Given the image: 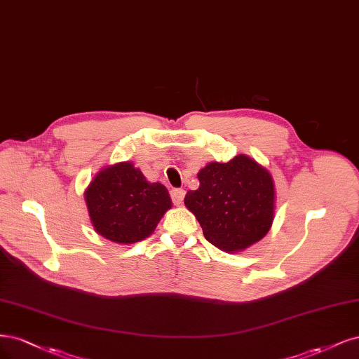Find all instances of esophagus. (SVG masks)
I'll return each mask as SVG.
<instances>
[{"mask_svg":"<svg viewBox=\"0 0 359 359\" xmlns=\"http://www.w3.org/2000/svg\"><path fill=\"white\" fill-rule=\"evenodd\" d=\"M170 195H171L172 203H175L176 205H180L184 198V191L183 189H171Z\"/></svg>","mask_w":359,"mask_h":359,"instance_id":"esophagus-1","label":"esophagus"}]
</instances>
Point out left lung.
Returning a JSON list of instances; mask_svg holds the SVG:
<instances>
[{
  "instance_id": "left-lung-1",
  "label": "left lung",
  "mask_w": 359,
  "mask_h": 359,
  "mask_svg": "<svg viewBox=\"0 0 359 359\" xmlns=\"http://www.w3.org/2000/svg\"><path fill=\"white\" fill-rule=\"evenodd\" d=\"M200 188L188 191L184 205L217 249L245 250L269 233L274 219L276 191L267 168L246 155L200 170Z\"/></svg>"
}]
</instances>
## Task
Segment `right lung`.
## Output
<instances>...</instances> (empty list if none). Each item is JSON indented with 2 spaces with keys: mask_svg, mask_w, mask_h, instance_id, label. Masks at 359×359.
Instances as JSON below:
<instances>
[{
  "mask_svg": "<svg viewBox=\"0 0 359 359\" xmlns=\"http://www.w3.org/2000/svg\"><path fill=\"white\" fill-rule=\"evenodd\" d=\"M85 201L97 233L121 245L149 237L171 209L164 184L147 182L130 161L97 172L85 191Z\"/></svg>",
  "mask_w": 359,
  "mask_h": 359,
  "instance_id": "right-lung-1",
  "label": "right lung"
}]
</instances>
